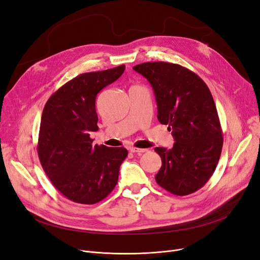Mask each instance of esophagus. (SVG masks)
Returning a JSON list of instances; mask_svg holds the SVG:
<instances>
[{
  "label": "esophagus",
  "instance_id": "obj_1",
  "mask_svg": "<svg viewBox=\"0 0 260 260\" xmlns=\"http://www.w3.org/2000/svg\"><path fill=\"white\" fill-rule=\"evenodd\" d=\"M131 152L141 155L143 153H146L147 149L146 148H139V147H131Z\"/></svg>",
  "mask_w": 260,
  "mask_h": 260
}]
</instances>
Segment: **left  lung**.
<instances>
[{
    "label": "left lung",
    "instance_id": "obj_1",
    "mask_svg": "<svg viewBox=\"0 0 260 260\" xmlns=\"http://www.w3.org/2000/svg\"><path fill=\"white\" fill-rule=\"evenodd\" d=\"M133 68L153 86L157 118L176 141L171 149L155 148L162 161L156 181L174 195L192 194L209 181L221 155L223 134L213 95L198 75L179 64L146 62Z\"/></svg>",
    "mask_w": 260,
    "mask_h": 260
}]
</instances>
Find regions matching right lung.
I'll list each match as a JSON object with an SVG mask.
<instances>
[{
  "instance_id": "1",
  "label": "right lung",
  "mask_w": 260,
  "mask_h": 260,
  "mask_svg": "<svg viewBox=\"0 0 260 260\" xmlns=\"http://www.w3.org/2000/svg\"><path fill=\"white\" fill-rule=\"evenodd\" d=\"M125 70L85 73L66 82L47 100L41 119L38 156L59 192L74 202L94 204L106 198L118 182L124 147L93 145L98 131L95 97Z\"/></svg>"
}]
</instances>
